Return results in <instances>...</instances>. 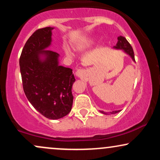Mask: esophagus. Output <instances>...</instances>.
<instances>
[{
	"instance_id": "1",
	"label": "esophagus",
	"mask_w": 160,
	"mask_h": 160,
	"mask_svg": "<svg viewBox=\"0 0 160 160\" xmlns=\"http://www.w3.org/2000/svg\"><path fill=\"white\" fill-rule=\"evenodd\" d=\"M76 74H77V76H78V77L82 76V70H78V71L76 72Z\"/></svg>"
}]
</instances>
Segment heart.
Masks as SVG:
<instances>
[{"mask_svg": "<svg viewBox=\"0 0 160 160\" xmlns=\"http://www.w3.org/2000/svg\"><path fill=\"white\" fill-rule=\"evenodd\" d=\"M66 52H67V54H68V55H70V54H71V52H70L68 50H67V51H66Z\"/></svg>", "mask_w": 160, "mask_h": 160, "instance_id": "heart-1", "label": "heart"}]
</instances>
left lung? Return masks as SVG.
Here are the masks:
<instances>
[{"mask_svg": "<svg viewBox=\"0 0 160 160\" xmlns=\"http://www.w3.org/2000/svg\"><path fill=\"white\" fill-rule=\"evenodd\" d=\"M117 40H118V41H117V45L115 46L114 48L123 49V50H125V52H127L128 54L132 58V59L134 60V61H135V55H134V51H133L132 47L131 44L128 43V40L126 39V38H124V37H122V36H120L117 38ZM119 111H115L110 112V113H109V114H113V113H118ZM102 113H104L103 111H102Z\"/></svg>", "mask_w": 160, "mask_h": 160, "instance_id": "obj_1", "label": "left lung"}]
</instances>
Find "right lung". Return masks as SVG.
I'll list each match as a JSON object with an SVG mask.
<instances>
[{"mask_svg":"<svg viewBox=\"0 0 160 160\" xmlns=\"http://www.w3.org/2000/svg\"><path fill=\"white\" fill-rule=\"evenodd\" d=\"M52 28L36 30L24 46L19 58L23 90L42 115L57 120L68 114L73 104L72 69L58 65V54L44 50L51 43ZM46 56L44 60L39 54Z\"/></svg>","mask_w":160,"mask_h":160,"instance_id":"add662e5","label":"right lung"}]
</instances>
